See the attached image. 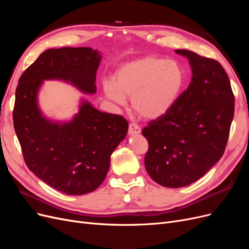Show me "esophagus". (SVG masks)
<instances>
[{
    "mask_svg": "<svg viewBox=\"0 0 249 249\" xmlns=\"http://www.w3.org/2000/svg\"><path fill=\"white\" fill-rule=\"evenodd\" d=\"M141 132V129H140V126L138 125V124H129V134L130 135H137V134H139Z\"/></svg>",
    "mask_w": 249,
    "mask_h": 249,
    "instance_id": "1",
    "label": "esophagus"
}]
</instances>
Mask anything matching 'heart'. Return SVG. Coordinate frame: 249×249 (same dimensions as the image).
I'll use <instances>...</instances> for the list:
<instances>
[{
    "mask_svg": "<svg viewBox=\"0 0 249 249\" xmlns=\"http://www.w3.org/2000/svg\"><path fill=\"white\" fill-rule=\"evenodd\" d=\"M185 80L183 66L176 60L148 56L120 66L114 81L104 83V92L119 106L131 97L132 107L140 116L157 119L173 107Z\"/></svg>",
    "mask_w": 249,
    "mask_h": 249,
    "instance_id": "b5f03b06",
    "label": "heart"
}]
</instances>
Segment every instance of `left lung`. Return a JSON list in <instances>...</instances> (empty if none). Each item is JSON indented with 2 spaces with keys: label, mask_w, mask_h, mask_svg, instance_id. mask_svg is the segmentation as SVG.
<instances>
[{
  "label": "left lung",
  "mask_w": 249,
  "mask_h": 249,
  "mask_svg": "<svg viewBox=\"0 0 249 249\" xmlns=\"http://www.w3.org/2000/svg\"><path fill=\"white\" fill-rule=\"evenodd\" d=\"M191 82L166 114L142 130L148 141L145 169L156 183L180 188L194 183L220 160L235 110L231 82L222 65L191 51Z\"/></svg>",
  "instance_id": "obj_1"
}]
</instances>
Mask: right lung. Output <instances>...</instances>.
<instances>
[{"mask_svg":"<svg viewBox=\"0 0 249 249\" xmlns=\"http://www.w3.org/2000/svg\"><path fill=\"white\" fill-rule=\"evenodd\" d=\"M101 59L100 52L91 48L47 50L21 74L17 87L13 125L27 166L69 195L92 192L104 182L110 157L125 138L129 124L84 99L70 122H53L42 114L37 97L47 80L64 81L83 93L94 94Z\"/></svg>","mask_w":249,"mask_h":249,"instance_id":"add662e5","label":"right lung"}]
</instances>
